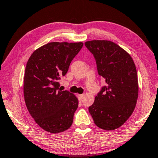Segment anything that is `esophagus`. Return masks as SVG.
I'll return each instance as SVG.
<instances>
[{
    "label": "esophagus",
    "mask_w": 158,
    "mask_h": 158,
    "mask_svg": "<svg viewBox=\"0 0 158 158\" xmlns=\"http://www.w3.org/2000/svg\"><path fill=\"white\" fill-rule=\"evenodd\" d=\"M78 97H79V98H80V99H81V100H82V99H83L84 94H79V95H78Z\"/></svg>",
    "instance_id": "obj_1"
}]
</instances>
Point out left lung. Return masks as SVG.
Returning a JSON list of instances; mask_svg holds the SVG:
<instances>
[{"label": "left lung", "instance_id": "left-lung-1", "mask_svg": "<svg viewBox=\"0 0 158 158\" xmlns=\"http://www.w3.org/2000/svg\"><path fill=\"white\" fill-rule=\"evenodd\" d=\"M85 46L93 54L99 76L106 83L89 107L94 123L112 131L131 115L138 98V77L131 57L121 47L109 40H91Z\"/></svg>", "mask_w": 158, "mask_h": 158}]
</instances>
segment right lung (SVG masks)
<instances>
[{
  "instance_id": "obj_1",
  "label": "right lung",
  "mask_w": 158,
  "mask_h": 158,
  "mask_svg": "<svg viewBox=\"0 0 158 158\" xmlns=\"http://www.w3.org/2000/svg\"><path fill=\"white\" fill-rule=\"evenodd\" d=\"M83 46L81 42L49 43L35 51L27 63L24 101L35 121L46 131L60 133L73 124L78 100L61 91L59 81Z\"/></svg>"
}]
</instances>
